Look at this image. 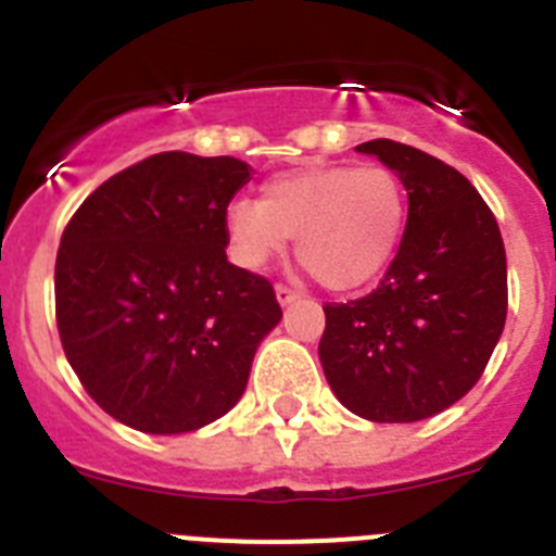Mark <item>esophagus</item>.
<instances>
[{
    "label": "esophagus",
    "mask_w": 556,
    "mask_h": 556,
    "mask_svg": "<svg viewBox=\"0 0 556 556\" xmlns=\"http://www.w3.org/2000/svg\"><path fill=\"white\" fill-rule=\"evenodd\" d=\"M275 298H278V303H281V306H289V303L298 301L301 294L294 292V289L283 287V283H278V287H275Z\"/></svg>",
    "instance_id": "1"
}]
</instances>
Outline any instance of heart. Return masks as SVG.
<instances>
[{"instance_id":"heart-1","label":"heart","mask_w":556,"mask_h":556,"mask_svg":"<svg viewBox=\"0 0 556 556\" xmlns=\"http://www.w3.org/2000/svg\"><path fill=\"white\" fill-rule=\"evenodd\" d=\"M236 262L262 269L294 250L328 289H358L390 267L406 228V191L387 166H306L264 184L225 214Z\"/></svg>"}]
</instances>
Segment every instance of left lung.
<instances>
[{
    "label": "left lung",
    "mask_w": 556,
    "mask_h": 556,
    "mask_svg": "<svg viewBox=\"0 0 556 556\" xmlns=\"http://www.w3.org/2000/svg\"><path fill=\"white\" fill-rule=\"evenodd\" d=\"M356 152L395 172L409 214L378 289L323 306L320 365L353 415L415 424L454 406L488 367L507 320V253L493 211L454 166L390 139Z\"/></svg>",
    "instance_id": "left-lung-1"
}]
</instances>
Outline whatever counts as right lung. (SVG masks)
Masks as SVG:
<instances>
[{"label":"right lung","instance_id":"1","mask_svg":"<svg viewBox=\"0 0 556 556\" xmlns=\"http://www.w3.org/2000/svg\"><path fill=\"white\" fill-rule=\"evenodd\" d=\"M253 166L159 152L108 178L55 262L63 351L119 424L184 434L233 409L281 323L267 278L228 262L225 214Z\"/></svg>","mask_w":556,"mask_h":556}]
</instances>
